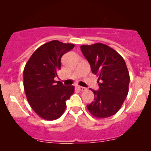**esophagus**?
Wrapping results in <instances>:
<instances>
[{
	"label": "esophagus",
	"mask_w": 151,
	"mask_h": 151,
	"mask_svg": "<svg viewBox=\"0 0 151 151\" xmlns=\"http://www.w3.org/2000/svg\"><path fill=\"white\" fill-rule=\"evenodd\" d=\"M78 89H79V90H80V91H85V90L86 89L85 87H84V86H78Z\"/></svg>",
	"instance_id": "1"
}]
</instances>
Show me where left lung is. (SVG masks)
<instances>
[{"mask_svg": "<svg viewBox=\"0 0 151 151\" xmlns=\"http://www.w3.org/2000/svg\"><path fill=\"white\" fill-rule=\"evenodd\" d=\"M80 48L92 73L99 77V89H91L94 101L86 107L94 117L111 116L121 109L129 92L130 77L126 62L116 50L102 43Z\"/></svg>", "mask_w": 151, "mask_h": 151, "instance_id": "obj_1", "label": "left lung"}]
</instances>
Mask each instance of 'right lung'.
<instances>
[{
  "label": "right lung",
  "mask_w": 151,
  "mask_h": 151,
  "mask_svg": "<svg viewBox=\"0 0 151 151\" xmlns=\"http://www.w3.org/2000/svg\"><path fill=\"white\" fill-rule=\"evenodd\" d=\"M74 45L52 40L38 47L26 63L23 85L31 108L45 120L58 119L65 111L66 101L74 92V86L55 81L61 69L62 57Z\"/></svg>",
  "instance_id": "1"
}]
</instances>
